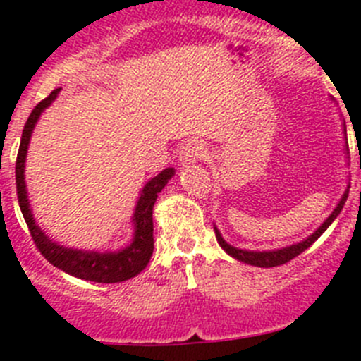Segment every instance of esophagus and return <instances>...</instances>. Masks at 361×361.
<instances>
[{
  "instance_id": "esophagus-1",
  "label": "esophagus",
  "mask_w": 361,
  "mask_h": 361,
  "mask_svg": "<svg viewBox=\"0 0 361 361\" xmlns=\"http://www.w3.org/2000/svg\"><path fill=\"white\" fill-rule=\"evenodd\" d=\"M178 155H180L181 164H190L195 162V160H202L206 157V145L199 140H190L181 147Z\"/></svg>"
}]
</instances>
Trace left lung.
Listing matches in <instances>:
<instances>
[{
  "label": "left lung",
  "instance_id": "left-lung-1",
  "mask_svg": "<svg viewBox=\"0 0 361 361\" xmlns=\"http://www.w3.org/2000/svg\"><path fill=\"white\" fill-rule=\"evenodd\" d=\"M348 194H349V187L345 188L344 195H342V199H341V201H338V204L336 206V209L332 211V214H330V216L326 218V220L323 221L322 225H319V228H316L314 234H311L307 239H304V241H302V243H297V245L286 246V248H281V250H272V251L239 250V248H234V246H231V245H228V243H225V239L221 238V234H220V232H218V228L214 227L216 241H218V245H220L221 248L227 251V253L231 255V257H234L235 260L245 262V264H250V265H257V267H278V265L286 264V262H290V260H292V258L298 257V255H300L302 251L307 250L309 246H311L312 243H314L316 239H318L319 235H322L323 232H325L326 228H329L330 225H332V221L336 220L337 214L341 213L342 207H344V202H345V199H348Z\"/></svg>",
  "mask_w": 361,
  "mask_h": 361
}]
</instances>
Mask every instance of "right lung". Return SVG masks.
Segmentation results:
<instances>
[{"instance_id":"1","label":"right lung","mask_w":361,"mask_h":361,"mask_svg":"<svg viewBox=\"0 0 361 361\" xmlns=\"http://www.w3.org/2000/svg\"><path fill=\"white\" fill-rule=\"evenodd\" d=\"M59 89L52 90L49 97L38 103L35 110L29 115L27 122H25L23 130V140H20L19 154H17L16 162V185H17V197H19L20 211L24 214V220L27 224L31 238L35 241L36 248L39 253L54 265V267L61 269V271L68 272V274L75 276V278L85 279V281L94 283H120L126 279L134 278L140 274L150 262L152 253H154V204L157 201V195L160 194L167 181L174 176L173 167H167L162 173L152 178L145 188L141 190L140 201L136 204V211H134V238L127 248L120 251H106V253H99V251H82L64 248V246L57 245L52 239L45 235V232L36 225L35 218H32L31 206L27 201V190H25L24 181V162L25 154H27L29 140H31V133L35 129L36 122H38L39 115H42L45 108L52 104L56 99Z\"/></svg>"}]
</instances>
